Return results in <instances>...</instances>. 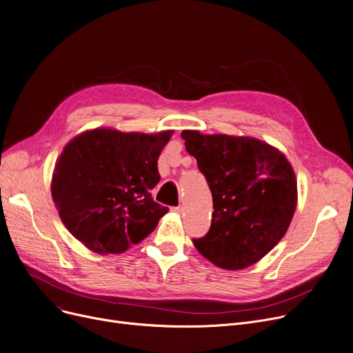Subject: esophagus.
Returning a JSON list of instances; mask_svg holds the SVG:
<instances>
[{"instance_id": "esophagus-1", "label": "esophagus", "mask_w": 353, "mask_h": 353, "mask_svg": "<svg viewBox=\"0 0 353 353\" xmlns=\"http://www.w3.org/2000/svg\"><path fill=\"white\" fill-rule=\"evenodd\" d=\"M173 212H176V213H179V214H183V212H184V208H183V206H177V208H173Z\"/></svg>"}]
</instances>
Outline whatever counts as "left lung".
Segmentation results:
<instances>
[{
    "label": "left lung",
    "instance_id": "obj_1",
    "mask_svg": "<svg viewBox=\"0 0 353 353\" xmlns=\"http://www.w3.org/2000/svg\"><path fill=\"white\" fill-rule=\"evenodd\" d=\"M186 150L197 160L213 196L212 226L193 239L216 266L240 270L266 256L285 236L298 201L290 163L253 137L200 134L184 130Z\"/></svg>",
    "mask_w": 353,
    "mask_h": 353
}]
</instances>
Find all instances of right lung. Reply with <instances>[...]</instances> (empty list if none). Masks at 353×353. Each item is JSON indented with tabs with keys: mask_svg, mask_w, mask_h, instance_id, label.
<instances>
[{
	"mask_svg": "<svg viewBox=\"0 0 353 353\" xmlns=\"http://www.w3.org/2000/svg\"><path fill=\"white\" fill-rule=\"evenodd\" d=\"M173 132L121 133L94 128L74 137L55 163L51 196L64 226L90 250L123 253L169 212L150 190L157 160Z\"/></svg>",
	"mask_w": 353,
	"mask_h": 353,
	"instance_id": "right-lung-1",
	"label": "right lung"
}]
</instances>
